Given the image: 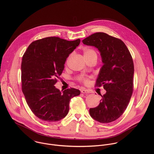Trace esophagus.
Segmentation results:
<instances>
[{
    "instance_id": "1",
    "label": "esophagus",
    "mask_w": 154,
    "mask_h": 154,
    "mask_svg": "<svg viewBox=\"0 0 154 154\" xmlns=\"http://www.w3.org/2000/svg\"><path fill=\"white\" fill-rule=\"evenodd\" d=\"M81 92L82 93H83V94H87V93L89 92V90L87 89H85V88L82 89L81 90Z\"/></svg>"
}]
</instances>
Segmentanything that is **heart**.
Listing matches in <instances>:
<instances>
[{
	"label": "heart",
	"instance_id": "b5f03b06",
	"mask_svg": "<svg viewBox=\"0 0 154 154\" xmlns=\"http://www.w3.org/2000/svg\"><path fill=\"white\" fill-rule=\"evenodd\" d=\"M82 53L84 58L86 59V60H88L89 59L93 57H97V53L96 51L89 47H85L82 50ZM77 80L81 82H82L85 84H87L89 82V78L88 77H85L82 75H80L77 76L76 78Z\"/></svg>",
	"mask_w": 154,
	"mask_h": 154
}]
</instances>
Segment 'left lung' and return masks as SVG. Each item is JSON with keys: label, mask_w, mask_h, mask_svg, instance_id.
Returning a JSON list of instances; mask_svg holds the SVG:
<instances>
[{"label": "left lung", "mask_w": 154, "mask_h": 154, "mask_svg": "<svg viewBox=\"0 0 154 154\" xmlns=\"http://www.w3.org/2000/svg\"><path fill=\"white\" fill-rule=\"evenodd\" d=\"M87 45L98 49L103 66L100 69L95 87L103 88L100 104L89 109L95 120L107 123L119 119L126 109L132 97L134 65L126 45L120 39L104 32H96L82 40Z\"/></svg>", "instance_id": "1"}]
</instances>
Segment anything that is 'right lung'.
<instances>
[{
	"label": "right lung",
	"mask_w": 154,
	"mask_h": 154,
	"mask_svg": "<svg viewBox=\"0 0 154 154\" xmlns=\"http://www.w3.org/2000/svg\"><path fill=\"white\" fill-rule=\"evenodd\" d=\"M80 39L67 41L49 37L33 42L27 48L21 63L22 91L27 104L40 119L57 122L69 112L70 99L80 94L70 88L61 92L57 82L69 55L79 45Z\"/></svg>",
	"instance_id": "1"
}]
</instances>
